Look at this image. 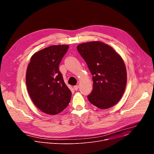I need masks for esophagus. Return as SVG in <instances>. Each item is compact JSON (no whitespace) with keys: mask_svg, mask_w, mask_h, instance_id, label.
I'll return each mask as SVG.
<instances>
[{"mask_svg":"<svg viewBox=\"0 0 154 154\" xmlns=\"http://www.w3.org/2000/svg\"><path fill=\"white\" fill-rule=\"evenodd\" d=\"M79 85H75L74 86V90H75V91H77L78 89H79Z\"/></svg>","mask_w":154,"mask_h":154,"instance_id":"esophagus-1","label":"esophagus"}]
</instances>
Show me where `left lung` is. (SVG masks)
<instances>
[{"label": "left lung", "instance_id": "8db88e82", "mask_svg": "<svg viewBox=\"0 0 154 154\" xmlns=\"http://www.w3.org/2000/svg\"><path fill=\"white\" fill-rule=\"evenodd\" d=\"M77 48L93 75V90L88 99L100 109L116 105L127 84V71L122 57L111 46L100 41L83 42Z\"/></svg>", "mask_w": 154, "mask_h": 154}]
</instances>
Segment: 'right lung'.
Wrapping results in <instances>:
<instances>
[{
	"label": "right lung",
	"instance_id": "obj_1",
	"mask_svg": "<svg viewBox=\"0 0 154 154\" xmlns=\"http://www.w3.org/2000/svg\"><path fill=\"white\" fill-rule=\"evenodd\" d=\"M68 45H55L35 53L26 72L29 94L35 105L43 113L55 115L68 106L71 91L66 85L59 64Z\"/></svg>",
	"mask_w": 154,
	"mask_h": 154
}]
</instances>
